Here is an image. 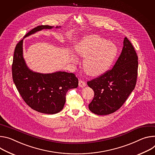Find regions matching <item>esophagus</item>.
I'll use <instances>...</instances> for the list:
<instances>
[{"label": "esophagus", "mask_w": 155, "mask_h": 155, "mask_svg": "<svg viewBox=\"0 0 155 155\" xmlns=\"http://www.w3.org/2000/svg\"><path fill=\"white\" fill-rule=\"evenodd\" d=\"M85 85H86V84L85 82L82 80H79V86L80 87H84Z\"/></svg>", "instance_id": "34e87169"}]
</instances>
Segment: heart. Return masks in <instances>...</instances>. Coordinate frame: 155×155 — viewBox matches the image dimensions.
<instances>
[{
  "label": "heart",
  "instance_id": "obj_1",
  "mask_svg": "<svg viewBox=\"0 0 155 155\" xmlns=\"http://www.w3.org/2000/svg\"><path fill=\"white\" fill-rule=\"evenodd\" d=\"M76 53L82 58L84 70L87 75L97 76L107 71L114 62L118 52L117 47L113 42L98 35L85 37L75 47ZM72 62L77 64L79 60L76 55Z\"/></svg>",
  "mask_w": 155,
  "mask_h": 155
}]
</instances>
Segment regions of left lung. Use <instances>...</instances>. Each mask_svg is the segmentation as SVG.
I'll return each mask as SVG.
<instances>
[{"instance_id": "8db88e82", "label": "left lung", "mask_w": 155, "mask_h": 155, "mask_svg": "<svg viewBox=\"0 0 155 155\" xmlns=\"http://www.w3.org/2000/svg\"><path fill=\"white\" fill-rule=\"evenodd\" d=\"M138 57L127 38L121 54L111 70L87 82L94 92L89 108L98 115L113 113L121 107L134 91L137 77Z\"/></svg>"}]
</instances>
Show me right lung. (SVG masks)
Returning a JSON list of instances; mask_svg holds the SVG:
<instances>
[{"mask_svg": "<svg viewBox=\"0 0 155 155\" xmlns=\"http://www.w3.org/2000/svg\"><path fill=\"white\" fill-rule=\"evenodd\" d=\"M54 28L41 25L27 33L15 47L12 64L13 80L24 101L34 110L48 114L62 110L68 91L78 87V79L74 74L65 71L41 73L31 70L23 57V44L24 39L32 34Z\"/></svg>", "mask_w": 155, "mask_h": 155, "instance_id": "add662e5", "label": "right lung"}]
</instances>
